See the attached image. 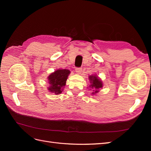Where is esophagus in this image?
Returning a JSON list of instances; mask_svg holds the SVG:
<instances>
[{"label": "esophagus", "instance_id": "34e87169", "mask_svg": "<svg viewBox=\"0 0 151 151\" xmlns=\"http://www.w3.org/2000/svg\"><path fill=\"white\" fill-rule=\"evenodd\" d=\"M76 72L78 74H81L82 71V69L81 68V67H76Z\"/></svg>", "mask_w": 151, "mask_h": 151}]
</instances>
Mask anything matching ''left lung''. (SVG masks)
Segmentation results:
<instances>
[{
  "mask_svg": "<svg viewBox=\"0 0 151 151\" xmlns=\"http://www.w3.org/2000/svg\"><path fill=\"white\" fill-rule=\"evenodd\" d=\"M89 79L90 80V82L91 83V84L90 85V87L92 88H95V89H97L95 90V91L93 93L94 94L95 93H98L99 92L98 89L99 88H101L102 87V81H100V79H99L97 76H95V75L89 76Z\"/></svg>",
  "mask_w": 151,
  "mask_h": 151,
  "instance_id": "obj_1",
  "label": "left lung"
}]
</instances>
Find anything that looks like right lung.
Here are the masks:
<instances>
[{
    "label": "right lung",
    "mask_w": 151,
    "mask_h": 151,
    "mask_svg": "<svg viewBox=\"0 0 151 151\" xmlns=\"http://www.w3.org/2000/svg\"><path fill=\"white\" fill-rule=\"evenodd\" d=\"M70 74L68 69H59L52 73L48 77L50 87L48 89L52 93L58 95L62 92L66 81Z\"/></svg>",
    "instance_id": "add662e5"
}]
</instances>
